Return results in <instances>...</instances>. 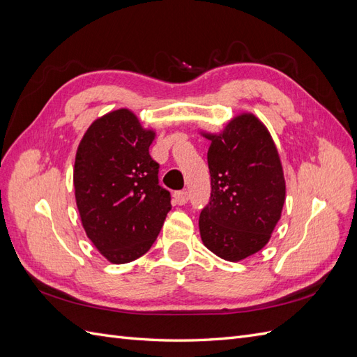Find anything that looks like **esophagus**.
<instances>
[{
    "instance_id": "34e87169",
    "label": "esophagus",
    "mask_w": 357,
    "mask_h": 357,
    "mask_svg": "<svg viewBox=\"0 0 357 357\" xmlns=\"http://www.w3.org/2000/svg\"><path fill=\"white\" fill-rule=\"evenodd\" d=\"M174 201H176V204H178V205L188 204V201H189V193H188L186 190L176 192V193H174Z\"/></svg>"
}]
</instances>
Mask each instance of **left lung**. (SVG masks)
<instances>
[{"label":"left lung","mask_w":357,"mask_h":357,"mask_svg":"<svg viewBox=\"0 0 357 357\" xmlns=\"http://www.w3.org/2000/svg\"><path fill=\"white\" fill-rule=\"evenodd\" d=\"M210 139L211 197L199 215L204 245L225 261L240 262L268 244L286 199L283 165L268 128L240 113Z\"/></svg>","instance_id":"left-lung-1"}]
</instances>
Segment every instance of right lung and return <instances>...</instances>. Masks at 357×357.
Listing matches in <instances>:
<instances>
[{
  "mask_svg": "<svg viewBox=\"0 0 357 357\" xmlns=\"http://www.w3.org/2000/svg\"><path fill=\"white\" fill-rule=\"evenodd\" d=\"M156 137L134 112L117 109L91 123L74 160V197L82 226L107 261H135L156 241L171 210L149 155Z\"/></svg>",
  "mask_w": 357,
  "mask_h": 357,
  "instance_id": "add662e5",
  "label": "right lung"
}]
</instances>
